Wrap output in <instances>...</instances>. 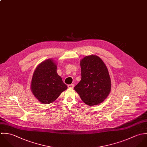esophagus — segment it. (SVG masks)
Wrapping results in <instances>:
<instances>
[{
    "label": "esophagus",
    "mask_w": 147,
    "mask_h": 147,
    "mask_svg": "<svg viewBox=\"0 0 147 147\" xmlns=\"http://www.w3.org/2000/svg\"><path fill=\"white\" fill-rule=\"evenodd\" d=\"M74 85L73 84H71V85H69L68 86H67V87L69 88H74Z\"/></svg>",
    "instance_id": "obj_1"
}]
</instances>
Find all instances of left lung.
<instances>
[{"mask_svg":"<svg viewBox=\"0 0 147 147\" xmlns=\"http://www.w3.org/2000/svg\"><path fill=\"white\" fill-rule=\"evenodd\" d=\"M80 65L81 80L74 90L88 106L102 103L109 95L111 88L107 66L99 57L93 55L82 59Z\"/></svg>","mask_w":147,"mask_h":147,"instance_id":"1","label":"left lung"}]
</instances>
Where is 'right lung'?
<instances>
[{"label":"right lung","instance_id":"right-lung-1","mask_svg":"<svg viewBox=\"0 0 147 147\" xmlns=\"http://www.w3.org/2000/svg\"><path fill=\"white\" fill-rule=\"evenodd\" d=\"M67 88L57 73V65L53 59L42 61L35 69L30 89L41 103L49 104L53 102Z\"/></svg>","mask_w":147,"mask_h":147}]
</instances>
